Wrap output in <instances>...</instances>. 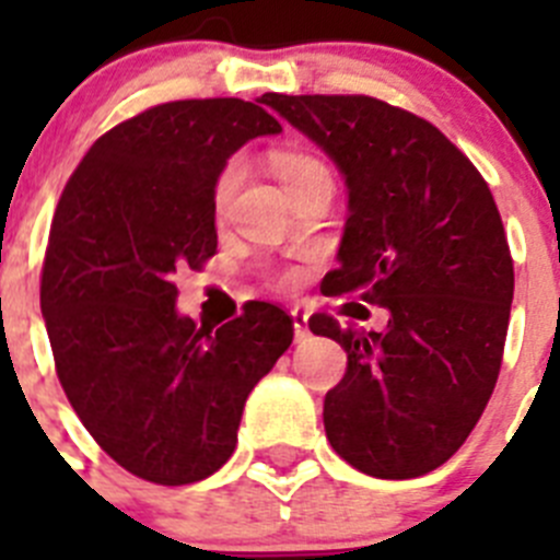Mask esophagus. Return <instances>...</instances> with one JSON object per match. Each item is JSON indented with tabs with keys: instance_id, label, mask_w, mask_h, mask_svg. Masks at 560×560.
Instances as JSON below:
<instances>
[{
	"instance_id": "1",
	"label": "esophagus",
	"mask_w": 560,
	"mask_h": 560,
	"mask_svg": "<svg viewBox=\"0 0 560 560\" xmlns=\"http://www.w3.org/2000/svg\"><path fill=\"white\" fill-rule=\"evenodd\" d=\"M291 319H294V339L296 341H305L308 339V314L303 311H291Z\"/></svg>"
}]
</instances>
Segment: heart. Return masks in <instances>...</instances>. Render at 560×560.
<instances>
[{
  "label": "heart",
  "instance_id": "obj_1",
  "mask_svg": "<svg viewBox=\"0 0 560 560\" xmlns=\"http://www.w3.org/2000/svg\"><path fill=\"white\" fill-rule=\"evenodd\" d=\"M275 171L277 179L283 182V187H291L300 179H305V176H311V173L325 171V165L319 160H314V156H305V153H280L275 160ZM235 182L237 167H226V171L221 173L219 187H215V201H219V205H224V201L230 199ZM283 280H291V275H283Z\"/></svg>",
  "mask_w": 560,
  "mask_h": 560
}]
</instances>
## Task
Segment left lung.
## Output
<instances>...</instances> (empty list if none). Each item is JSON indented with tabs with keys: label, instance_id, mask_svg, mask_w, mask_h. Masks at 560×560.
Returning <instances> with one entry per match:
<instances>
[{
	"label": "left lung",
	"instance_id": "1",
	"mask_svg": "<svg viewBox=\"0 0 560 560\" xmlns=\"http://www.w3.org/2000/svg\"><path fill=\"white\" fill-rule=\"evenodd\" d=\"M328 153L348 185V221L328 294L389 311L361 334L311 316L348 373L325 395V434L378 479L446 463L497 387L513 303V260L497 201L471 160L432 122L364 95L260 97Z\"/></svg>",
	"mask_w": 560,
	"mask_h": 560
}]
</instances>
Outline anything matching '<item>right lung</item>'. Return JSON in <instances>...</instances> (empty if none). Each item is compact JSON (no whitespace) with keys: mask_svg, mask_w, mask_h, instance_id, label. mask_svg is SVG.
Segmentation results:
<instances>
[{"mask_svg":"<svg viewBox=\"0 0 560 560\" xmlns=\"http://www.w3.org/2000/svg\"><path fill=\"white\" fill-rule=\"evenodd\" d=\"M280 131L237 97L162 103L103 133L63 187L42 314L69 404L133 477L190 485L219 471L246 398L294 339L271 303L199 328L176 311L173 285L176 271L215 255L226 160Z\"/></svg>","mask_w":560,"mask_h":560,"instance_id":"obj_1","label":"right lung"}]
</instances>
